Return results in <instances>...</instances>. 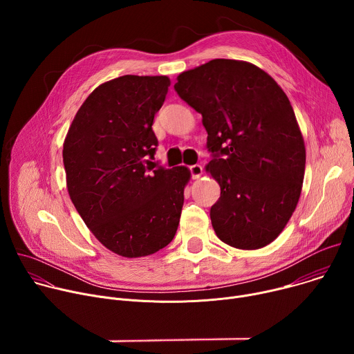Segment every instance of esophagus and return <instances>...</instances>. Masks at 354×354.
<instances>
[{
	"mask_svg": "<svg viewBox=\"0 0 354 354\" xmlns=\"http://www.w3.org/2000/svg\"><path fill=\"white\" fill-rule=\"evenodd\" d=\"M189 171H190V175L193 179H198L201 176V174H203V167L196 164V165L189 167Z\"/></svg>",
	"mask_w": 354,
	"mask_h": 354,
	"instance_id": "obj_1",
	"label": "esophagus"
}]
</instances>
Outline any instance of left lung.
I'll use <instances>...</instances> for the list:
<instances>
[{"label": "left lung", "instance_id": "8db88e82", "mask_svg": "<svg viewBox=\"0 0 354 354\" xmlns=\"http://www.w3.org/2000/svg\"><path fill=\"white\" fill-rule=\"evenodd\" d=\"M175 91L203 118L221 187L210 218L238 249L273 242L292 216L306 171V145L292 106L259 67L216 59L178 75Z\"/></svg>", "mask_w": 354, "mask_h": 354}]
</instances>
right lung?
Instances as JSON below:
<instances>
[{"instance_id": "1", "label": "right lung", "mask_w": 354, "mask_h": 354, "mask_svg": "<svg viewBox=\"0 0 354 354\" xmlns=\"http://www.w3.org/2000/svg\"><path fill=\"white\" fill-rule=\"evenodd\" d=\"M171 81L123 75L99 85L63 145L67 189L95 238L124 258L153 255L175 236L190 179L186 167L156 168L153 131Z\"/></svg>"}]
</instances>
